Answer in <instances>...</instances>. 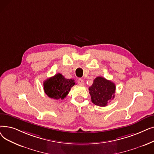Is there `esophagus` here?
Masks as SVG:
<instances>
[{"instance_id":"34e87169","label":"esophagus","mask_w":154,"mask_h":154,"mask_svg":"<svg viewBox=\"0 0 154 154\" xmlns=\"http://www.w3.org/2000/svg\"><path fill=\"white\" fill-rule=\"evenodd\" d=\"M77 82H78V84H79V85H83L84 84V80H83L82 79H79L78 80Z\"/></svg>"}]
</instances>
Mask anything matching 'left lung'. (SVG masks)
I'll use <instances>...</instances> for the list:
<instances>
[{"label":"left lung","instance_id":"8db88e82","mask_svg":"<svg viewBox=\"0 0 154 154\" xmlns=\"http://www.w3.org/2000/svg\"><path fill=\"white\" fill-rule=\"evenodd\" d=\"M116 89L114 83L102 77H96L88 88L92 103L100 107L107 106L114 99Z\"/></svg>","mask_w":154,"mask_h":154}]
</instances>
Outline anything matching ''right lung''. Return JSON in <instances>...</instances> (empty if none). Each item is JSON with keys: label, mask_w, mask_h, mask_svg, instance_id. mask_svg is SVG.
I'll list each match as a JSON object with an SVG mask.
<instances>
[{"label": "right lung", "mask_w": 154, "mask_h": 154, "mask_svg": "<svg viewBox=\"0 0 154 154\" xmlns=\"http://www.w3.org/2000/svg\"><path fill=\"white\" fill-rule=\"evenodd\" d=\"M75 84L74 80L67 79L61 74L47 79L44 82V90L48 97L53 99H63L69 94L71 87Z\"/></svg>", "instance_id": "right-lung-1"}]
</instances>
